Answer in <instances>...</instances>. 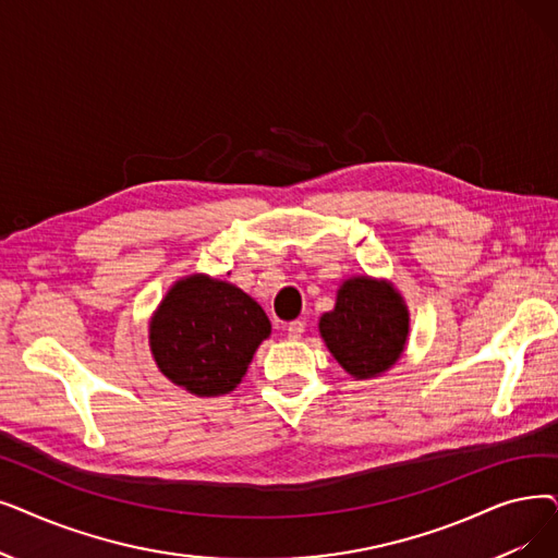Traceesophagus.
<instances>
[{"label": "esophagus", "mask_w": 558, "mask_h": 558, "mask_svg": "<svg viewBox=\"0 0 558 558\" xmlns=\"http://www.w3.org/2000/svg\"><path fill=\"white\" fill-rule=\"evenodd\" d=\"M305 332V324L303 322H292L287 326V337L289 339H301V335Z\"/></svg>", "instance_id": "esophagus-1"}]
</instances>
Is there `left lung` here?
I'll list each match as a JSON object with an SVG mask.
<instances>
[{"mask_svg":"<svg viewBox=\"0 0 558 558\" xmlns=\"http://www.w3.org/2000/svg\"><path fill=\"white\" fill-rule=\"evenodd\" d=\"M319 335L339 367L355 380H369L403 355L410 312L390 280L351 276L339 284L335 307L322 314Z\"/></svg>","mask_w":558,"mask_h":558,"instance_id":"1","label":"left lung"}]
</instances>
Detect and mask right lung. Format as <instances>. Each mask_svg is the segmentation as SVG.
I'll list each match as a JSON object with an SVG mask.
<instances>
[{"mask_svg":"<svg viewBox=\"0 0 558 558\" xmlns=\"http://www.w3.org/2000/svg\"><path fill=\"white\" fill-rule=\"evenodd\" d=\"M269 335L271 322L255 299L207 274L168 287L148 328L157 369L196 397L232 392Z\"/></svg>","mask_w":558,"mask_h":558,"instance_id":"1","label":"right lung"}]
</instances>
